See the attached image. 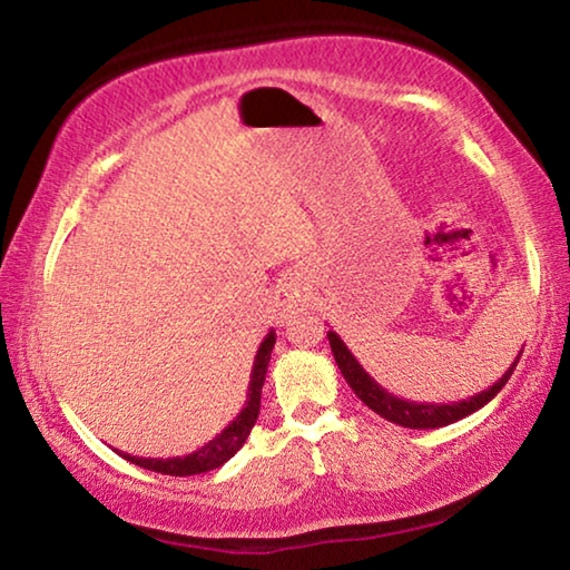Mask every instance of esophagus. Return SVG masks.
Segmentation results:
<instances>
[{
    "instance_id": "34e87169",
    "label": "esophagus",
    "mask_w": 570,
    "mask_h": 570,
    "mask_svg": "<svg viewBox=\"0 0 570 570\" xmlns=\"http://www.w3.org/2000/svg\"><path fill=\"white\" fill-rule=\"evenodd\" d=\"M306 302H308V284L304 282V276L292 274V276L286 278V284H284V306H286V312L304 306Z\"/></svg>"
}]
</instances>
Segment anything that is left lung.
Returning a JSON list of instances; mask_svg holds the SVG:
<instances>
[{"label": "left lung", "instance_id": "left-lung-1", "mask_svg": "<svg viewBox=\"0 0 570 570\" xmlns=\"http://www.w3.org/2000/svg\"><path fill=\"white\" fill-rule=\"evenodd\" d=\"M330 336V346H332V354L336 360V366H340L344 380L350 387L354 390L356 397H360L366 407L374 410L380 414V417L390 420L394 424H400V428H410V430H435V428H445V424L458 422L462 417H468V414L478 412L480 407H485V404L495 397V394L505 387V382L510 380V374H513L515 364L520 360V354L523 350L518 352L515 362L508 366L503 377H500L493 387L482 390L478 394H472L468 400H460V402H450V404H432V402H412V400H402L397 394H392L377 384V380H372L370 374L364 372V366L356 362V356L350 352V346L342 342V336L336 332H326Z\"/></svg>", "mask_w": 570, "mask_h": 570}]
</instances>
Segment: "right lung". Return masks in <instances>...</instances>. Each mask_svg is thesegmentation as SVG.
Returning <instances> with one entry per match:
<instances>
[{
	"mask_svg": "<svg viewBox=\"0 0 570 570\" xmlns=\"http://www.w3.org/2000/svg\"><path fill=\"white\" fill-rule=\"evenodd\" d=\"M276 344V332L272 330L264 342L258 344V352L254 356V370H250V382H248V394H246V404L240 407L234 420L228 422V428H224L218 435L206 442L204 448H198L196 452L183 458H135L130 452H120L115 450L118 455H122L128 462L138 468H146L153 472H160V475H176V478H186V475H200V472L216 470L224 465L226 460H230L236 452L244 448L246 438L250 435V428H254L258 420V407H262V387L266 380V370H268V360H272V350Z\"/></svg>",
	"mask_w": 570,
	"mask_h": 570,
	"instance_id": "obj_1",
	"label": "right lung"
}]
</instances>
